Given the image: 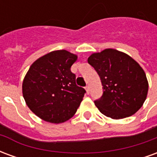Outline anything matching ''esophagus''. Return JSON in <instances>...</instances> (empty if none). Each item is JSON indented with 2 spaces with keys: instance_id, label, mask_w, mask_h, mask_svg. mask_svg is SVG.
<instances>
[{
  "instance_id": "obj_1",
  "label": "esophagus",
  "mask_w": 157,
  "mask_h": 157,
  "mask_svg": "<svg viewBox=\"0 0 157 157\" xmlns=\"http://www.w3.org/2000/svg\"><path fill=\"white\" fill-rule=\"evenodd\" d=\"M85 89H86V93L89 94V93H90V88H89V86H86L85 87Z\"/></svg>"
}]
</instances>
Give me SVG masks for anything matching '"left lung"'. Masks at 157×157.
<instances>
[{
	"instance_id": "1",
	"label": "left lung",
	"mask_w": 157,
	"mask_h": 157,
	"mask_svg": "<svg viewBox=\"0 0 157 157\" xmlns=\"http://www.w3.org/2000/svg\"><path fill=\"white\" fill-rule=\"evenodd\" d=\"M87 61L101 78L103 94L94 103L103 115L113 119L128 118L143 106L149 84L138 62L113 48L93 53Z\"/></svg>"
}]
</instances>
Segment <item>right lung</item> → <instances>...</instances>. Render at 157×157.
Segmentation results:
<instances>
[{"label":"right lung","mask_w":157,"mask_h":157,"mask_svg":"<svg viewBox=\"0 0 157 157\" xmlns=\"http://www.w3.org/2000/svg\"><path fill=\"white\" fill-rule=\"evenodd\" d=\"M77 55L62 49L49 52L33 63L22 82V95L34 114L52 124L72 118L85 89L75 84L71 71Z\"/></svg>","instance_id":"add662e5"}]
</instances>
